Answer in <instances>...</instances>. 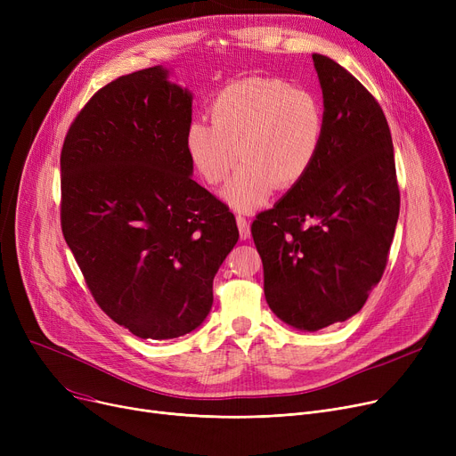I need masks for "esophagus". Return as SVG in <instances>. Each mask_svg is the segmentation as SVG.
<instances>
[{
  "label": "esophagus",
  "instance_id": "obj_1",
  "mask_svg": "<svg viewBox=\"0 0 456 456\" xmlns=\"http://www.w3.org/2000/svg\"><path fill=\"white\" fill-rule=\"evenodd\" d=\"M236 225H238V231H240V238H249V234H251V229H249V222L244 218V216H240L238 214L236 216Z\"/></svg>",
  "mask_w": 456,
  "mask_h": 456
}]
</instances>
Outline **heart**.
Wrapping results in <instances>:
<instances>
[{"label": "heart", "instance_id": "heart-1", "mask_svg": "<svg viewBox=\"0 0 456 456\" xmlns=\"http://www.w3.org/2000/svg\"><path fill=\"white\" fill-rule=\"evenodd\" d=\"M210 124L190 122L184 148L198 177L220 186L240 157L244 164L224 200L249 212L273 190L299 186L318 162L325 112L313 92L275 77H246L222 88L208 103Z\"/></svg>", "mask_w": 456, "mask_h": 456}]
</instances>
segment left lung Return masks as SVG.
Here are the masks:
<instances>
[{"instance_id": "obj_1", "label": "left lung", "mask_w": 456, "mask_h": 456, "mask_svg": "<svg viewBox=\"0 0 456 456\" xmlns=\"http://www.w3.org/2000/svg\"><path fill=\"white\" fill-rule=\"evenodd\" d=\"M325 138L308 177L251 225L273 314L320 330L361 310L385 273L399 218V186L387 116L332 59L313 55Z\"/></svg>"}]
</instances>
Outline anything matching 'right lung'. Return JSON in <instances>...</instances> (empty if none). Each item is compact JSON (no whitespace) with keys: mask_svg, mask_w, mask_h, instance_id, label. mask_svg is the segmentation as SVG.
I'll list each match as a JSON object with an SVG mask.
<instances>
[{"mask_svg":"<svg viewBox=\"0 0 456 456\" xmlns=\"http://www.w3.org/2000/svg\"><path fill=\"white\" fill-rule=\"evenodd\" d=\"M191 94L167 69L95 92L61 151V227L103 313L138 338L198 329L212 281L238 242L234 214L191 179Z\"/></svg>","mask_w":456,"mask_h":456,"instance_id":"right-lung-1","label":"right lung"}]
</instances>
